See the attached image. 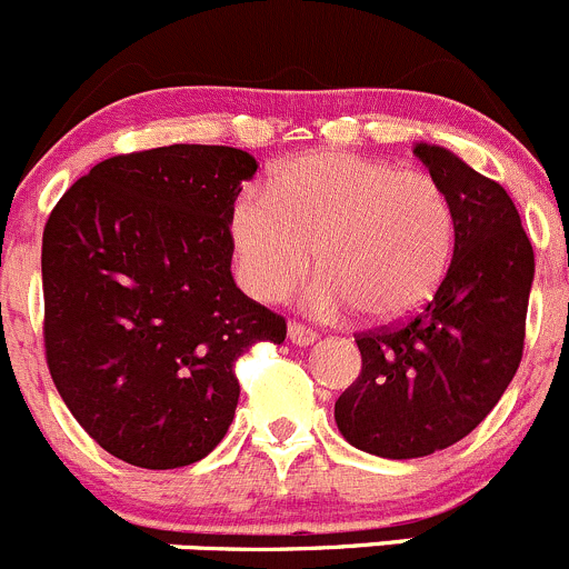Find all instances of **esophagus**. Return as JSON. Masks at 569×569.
<instances>
[{
	"label": "esophagus",
	"mask_w": 569,
	"mask_h": 569,
	"mask_svg": "<svg viewBox=\"0 0 569 569\" xmlns=\"http://www.w3.org/2000/svg\"><path fill=\"white\" fill-rule=\"evenodd\" d=\"M317 338H319V332L311 330V327L300 325V321H291L289 325V341L297 343V347H311Z\"/></svg>",
	"instance_id": "obj_1"
}]
</instances>
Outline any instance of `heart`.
Segmentation results:
<instances>
[{
  "mask_svg": "<svg viewBox=\"0 0 569 569\" xmlns=\"http://www.w3.org/2000/svg\"><path fill=\"white\" fill-rule=\"evenodd\" d=\"M237 272L258 300H280L308 272L317 248L325 272L302 295L317 317L360 308L396 321L427 306L449 272L457 214L432 176L341 151L278 164L269 194L242 192L228 214Z\"/></svg>",
  "mask_w": 569,
  "mask_h": 569,
  "instance_id": "heart-1",
  "label": "heart"
}]
</instances>
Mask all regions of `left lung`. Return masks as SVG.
Segmentation results:
<instances>
[{
    "label": "left lung",
    "mask_w": 569,
    "mask_h": 569,
    "mask_svg": "<svg viewBox=\"0 0 569 569\" xmlns=\"http://www.w3.org/2000/svg\"><path fill=\"white\" fill-rule=\"evenodd\" d=\"M412 153L455 203V258L416 317L358 336L363 369L336 401L343 440L386 460L449 449L485 421L523 358L533 283L507 189L443 146L416 142Z\"/></svg>",
    "instance_id": "1"
}]
</instances>
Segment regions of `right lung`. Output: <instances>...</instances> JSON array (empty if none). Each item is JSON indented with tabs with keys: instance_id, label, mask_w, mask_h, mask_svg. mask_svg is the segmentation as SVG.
Instances as JSON below:
<instances>
[{
	"instance_id": "1",
	"label": "right lung",
	"mask_w": 569,
	"mask_h": 569,
	"mask_svg": "<svg viewBox=\"0 0 569 569\" xmlns=\"http://www.w3.org/2000/svg\"><path fill=\"white\" fill-rule=\"evenodd\" d=\"M256 170L228 146L112 157L46 222V363L71 416L118 460H203L237 412L239 355L286 338V319L231 274L228 214Z\"/></svg>"
}]
</instances>
